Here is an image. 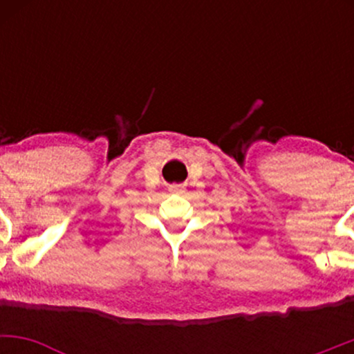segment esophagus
I'll list each match as a JSON object with an SVG mask.
<instances>
[{"label":"esophagus","instance_id":"1","mask_svg":"<svg viewBox=\"0 0 354 354\" xmlns=\"http://www.w3.org/2000/svg\"><path fill=\"white\" fill-rule=\"evenodd\" d=\"M171 191H180V186H171Z\"/></svg>","mask_w":354,"mask_h":354}]
</instances>
